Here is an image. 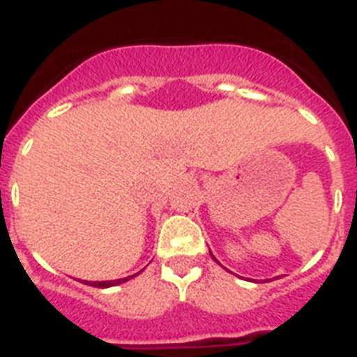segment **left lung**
Instances as JSON below:
<instances>
[{
    "mask_svg": "<svg viewBox=\"0 0 357 357\" xmlns=\"http://www.w3.org/2000/svg\"><path fill=\"white\" fill-rule=\"evenodd\" d=\"M212 257H213V255H212Z\"/></svg>",
    "mask_w": 357,
    "mask_h": 357,
    "instance_id": "1",
    "label": "left lung"
}]
</instances>
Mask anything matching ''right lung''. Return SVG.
Segmentation results:
<instances>
[{
  "mask_svg": "<svg viewBox=\"0 0 357 357\" xmlns=\"http://www.w3.org/2000/svg\"><path fill=\"white\" fill-rule=\"evenodd\" d=\"M136 275H138V273H136ZM131 277H135V275H131ZM131 277H126V278H119V280H104V282H91V284H89V286H93V287H111V286H119V284H122V282H126V280H129V278Z\"/></svg>",
  "mask_w": 357,
  "mask_h": 357,
  "instance_id": "add662e5",
  "label": "right lung"
}]
</instances>
